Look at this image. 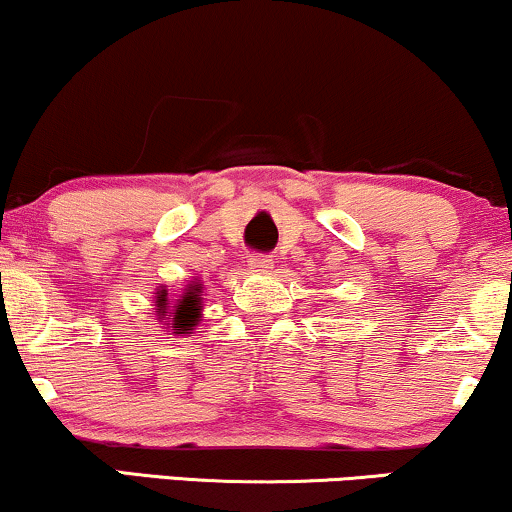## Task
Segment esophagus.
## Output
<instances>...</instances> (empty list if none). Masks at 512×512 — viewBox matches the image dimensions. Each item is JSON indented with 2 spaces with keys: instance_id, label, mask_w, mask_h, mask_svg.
I'll use <instances>...</instances> for the list:
<instances>
[{
  "instance_id": "1",
  "label": "esophagus",
  "mask_w": 512,
  "mask_h": 512,
  "mask_svg": "<svg viewBox=\"0 0 512 512\" xmlns=\"http://www.w3.org/2000/svg\"><path fill=\"white\" fill-rule=\"evenodd\" d=\"M248 269L255 271V274H264V271L274 269V260L269 255H252L248 260Z\"/></svg>"
}]
</instances>
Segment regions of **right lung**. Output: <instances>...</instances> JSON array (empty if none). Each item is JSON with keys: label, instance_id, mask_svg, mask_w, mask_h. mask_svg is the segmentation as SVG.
Instances as JSON below:
<instances>
[{"label": "right lung", "instance_id": "obj_1", "mask_svg": "<svg viewBox=\"0 0 512 512\" xmlns=\"http://www.w3.org/2000/svg\"><path fill=\"white\" fill-rule=\"evenodd\" d=\"M200 286H189L186 293L174 302L170 307V300H167V290L160 288L155 293V307H158V319L165 321V326L174 333H191L193 326L200 321Z\"/></svg>", "mask_w": 512, "mask_h": 512}]
</instances>
